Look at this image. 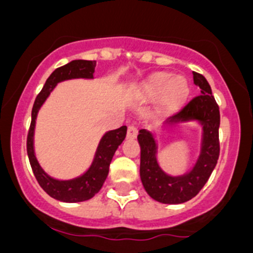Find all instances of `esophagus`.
I'll use <instances>...</instances> for the list:
<instances>
[{
	"label": "esophagus",
	"instance_id": "obj_1",
	"mask_svg": "<svg viewBox=\"0 0 253 253\" xmlns=\"http://www.w3.org/2000/svg\"><path fill=\"white\" fill-rule=\"evenodd\" d=\"M138 135V130L137 128L134 126V125H129L128 126V134H126V137L128 139H135Z\"/></svg>",
	"mask_w": 253,
	"mask_h": 253
}]
</instances>
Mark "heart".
Returning a JSON list of instances; mask_svg holds the SVG:
<instances>
[{
  "label": "heart",
  "instance_id": "b5f03b06",
  "mask_svg": "<svg viewBox=\"0 0 253 253\" xmlns=\"http://www.w3.org/2000/svg\"><path fill=\"white\" fill-rule=\"evenodd\" d=\"M140 90L146 99H160L165 109L176 110L189 97L190 84L186 78L181 76L169 72H156L143 80Z\"/></svg>",
  "mask_w": 253,
  "mask_h": 253
}]
</instances>
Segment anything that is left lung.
I'll list each match as a JSON object with an SVG mask.
<instances>
[{"mask_svg":"<svg viewBox=\"0 0 253 253\" xmlns=\"http://www.w3.org/2000/svg\"><path fill=\"white\" fill-rule=\"evenodd\" d=\"M193 75L194 84L200 88V95L163 123L167 126L187 123H196L202 126L200 153L193 167L182 175H169L165 172L157 160L158 144L154 134L147 129H140L138 134L139 173L143 187L152 199L163 204H182L198 195L209 180L219 158V107L207 78L196 72Z\"/></svg>","mask_w":253,"mask_h":253,"instance_id":"left-lung-1","label":"left lung"}]
</instances>
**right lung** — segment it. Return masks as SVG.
<instances>
[{
	"label": "right lung",
	"mask_w": 253,
	"mask_h": 253,
	"mask_svg": "<svg viewBox=\"0 0 253 253\" xmlns=\"http://www.w3.org/2000/svg\"><path fill=\"white\" fill-rule=\"evenodd\" d=\"M95 67V60L76 59L67 63L66 66L55 69L46 80L43 90L40 91L39 95L37 96L33 111H31V124L28 134V143H26L31 169H33V172H34L35 177H37L42 189L49 196L63 203L86 202L99 193L107 177L109 167H110L114 154L126 135V126L125 125L120 126L119 129L106 131L100 139L90 167L82 175L71 178V180H58V178L51 177L42 169L40 163L38 162L34 148V134L40 107L43 106L51 91L54 90V87L59 82L77 80V78L93 80Z\"/></svg>",
	"instance_id": "right-lung-1"
}]
</instances>
